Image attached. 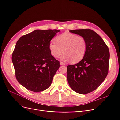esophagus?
I'll list each match as a JSON object with an SVG mask.
<instances>
[{
  "instance_id": "esophagus-1",
  "label": "esophagus",
  "mask_w": 120,
  "mask_h": 120,
  "mask_svg": "<svg viewBox=\"0 0 120 120\" xmlns=\"http://www.w3.org/2000/svg\"><path fill=\"white\" fill-rule=\"evenodd\" d=\"M60 64L61 65V66H65V65H66V64L64 63H63V62H62V61H60Z\"/></svg>"
}]
</instances>
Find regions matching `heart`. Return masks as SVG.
<instances>
[{
    "label": "heart",
    "instance_id": "obj_1",
    "mask_svg": "<svg viewBox=\"0 0 120 120\" xmlns=\"http://www.w3.org/2000/svg\"><path fill=\"white\" fill-rule=\"evenodd\" d=\"M56 42L51 41L49 49L52 55L59 57L63 50L61 56L64 60H70L72 63H77L84 57L87 50V42L85 38L70 33L64 32L56 38Z\"/></svg>",
    "mask_w": 120,
    "mask_h": 120
}]
</instances>
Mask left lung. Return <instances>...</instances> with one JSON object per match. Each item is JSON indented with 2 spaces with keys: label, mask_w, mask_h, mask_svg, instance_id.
Listing matches in <instances>:
<instances>
[{
  "label": "left lung",
  "mask_w": 120,
  "mask_h": 120,
  "mask_svg": "<svg viewBox=\"0 0 120 120\" xmlns=\"http://www.w3.org/2000/svg\"><path fill=\"white\" fill-rule=\"evenodd\" d=\"M70 32L86 38L87 50L82 60L67 67L68 84L78 93L86 94L92 92L104 82L108 74L109 48L100 36L90 29L75 30Z\"/></svg>",
  "instance_id": "left-lung-1"
}]
</instances>
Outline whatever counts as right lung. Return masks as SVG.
Listing matches in <instances>:
<instances>
[{
    "label": "right lung",
    "instance_id": "obj_1",
    "mask_svg": "<svg viewBox=\"0 0 120 120\" xmlns=\"http://www.w3.org/2000/svg\"><path fill=\"white\" fill-rule=\"evenodd\" d=\"M59 31L35 30L23 35L17 41L12 54L15 77L27 90L41 92L51 85L60 64L51 54L49 46Z\"/></svg>",
    "mask_w": 120,
    "mask_h": 120
}]
</instances>
